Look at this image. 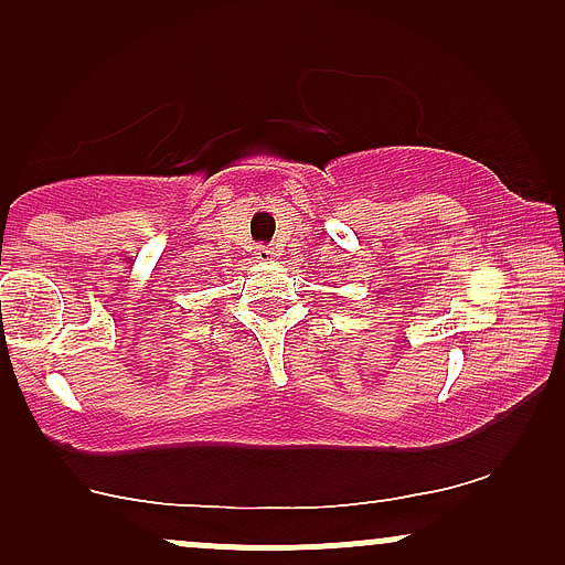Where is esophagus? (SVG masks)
I'll list each match as a JSON object with an SVG mask.
<instances>
[{
  "label": "esophagus",
  "mask_w": 565,
  "mask_h": 565,
  "mask_svg": "<svg viewBox=\"0 0 565 565\" xmlns=\"http://www.w3.org/2000/svg\"><path fill=\"white\" fill-rule=\"evenodd\" d=\"M255 255H257V260H260V263H274L278 257V252L274 249V246H257Z\"/></svg>",
  "instance_id": "1"
}]
</instances>
